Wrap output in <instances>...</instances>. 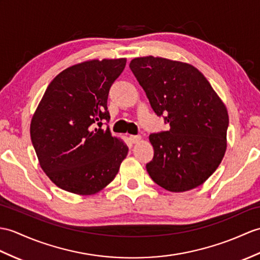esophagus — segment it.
Masks as SVG:
<instances>
[{"label":"esophagus","mask_w":260,"mask_h":260,"mask_svg":"<svg viewBox=\"0 0 260 260\" xmlns=\"http://www.w3.org/2000/svg\"><path fill=\"white\" fill-rule=\"evenodd\" d=\"M129 138H131V141H132L133 144H136L138 142H141V140H142L141 135H132Z\"/></svg>","instance_id":"obj_1"}]
</instances>
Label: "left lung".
I'll list each match as a JSON object with an SVG mask.
<instances>
[{"instance_id":"obj_1","label":"left lung","mask_w":260,"mask_h":260,"mask_svg":"<svg viewBox=\"0 0 260 260\" xmlns=\"http://www.w3.org/2000/svg\"><path fill=\"white\" fill-rule=\"evenodd\" d=\"M129 68L154 112L171 126L149 135L150 178L174 192L202 185L226 152L229 119L224 103L192 65L145 56L132 59Z\"/></svg>"}]
</instances>
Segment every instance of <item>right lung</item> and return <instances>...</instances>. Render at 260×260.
I'll list each match as a JSON object with an SVG mask.
<instances>
[{
  "mask_svg": "<svg viewBox=\"0 0 260 260\" xmlns=\"http://www.w3.org/2000/svg\"><path fill=\"white\" fill-rule=\"evenodd\" d=\"M125 65L126 58L83 62L47 86L29 132L42 170L59 188L93 195L118 173L128 147L102 126L110 120V88Z\"/></svg>",
  "mask_w": 260,
  "mask_h": 260,
  "instance_id": "1",
  "label": "right lung"
}]
</instances>
